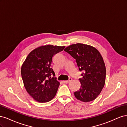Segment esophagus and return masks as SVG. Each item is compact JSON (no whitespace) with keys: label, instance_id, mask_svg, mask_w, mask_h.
Returning a JSON list of instances; mask_svg holds the SVG:
<instances>
[{"label":"esophagus","instance_id":"34e87169","mask_svg":"<svg viewBox=\"0 0 127 127\" xmlns=\"http://www.w3.org/2000/svg\"><path fill=\"white\" fill-rule=\"evenodd\" d=\"M72 80V78H70L69 79V80H63V83H66V84H68V83H69L70 82H71Z\"/></svg>","mask_w":127,"mask_h":127}]
</instances>
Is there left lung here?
I'll return each instance as SVG.
<instances>
[{"label": "left lung", "mask_w": 127, "mask_h": 127, "mask_svg": "<svg viewBox=\"0 0 127 127\" xmlns=\"http://www.w3.org/2000/svg\"><path fill=\"white\" fill-rule=\"evenodd\" d=\"M76 60L82 77L81 84L75 96L84 102L93 101L100 94L104 86L106 68L100 53L91 45L82 43L72 44L64 50Z\"/></svg>", "instance_id": "left-lung-1"}]
</instances>
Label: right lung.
I'll return each mask as SVG.
<instances>
[{
  "mask_svg": "<svg viewBox=\"0 0 127 127\" xmlns=\"http://www.w3.org/2000/svg\"><path fill=\"white\" fill-rule=\"evenodd\" d=\"M64 48L51 45L41 46L31 52L22 65L21 75L24 87L38 102H48L55 96L60 83L55 77L51 64L53 57Z\"/></svg>",
  "mask_w": 127,
  "mask_h": 127,
  "instance_id": "1",
  "label": "right lung"
}]
</instances>
